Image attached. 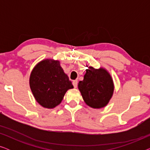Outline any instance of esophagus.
Segmentation results:
<instances>
[{"mask_svg":"<svg viewBox=\"0 0 150 150\" xmlns=\"http://www.w3.org/2000/svg\"><path fill=\"white\" fill-rule=\"evenodd\" d=\"M72 84L74 85V88H76L77 86H78V81L77 80H75V81H74L72 82Z\"/></svg>","mask_w":150,"mask_h":150,"instance_id":"esophagus-1","label":"esophagus"}]
</instances>
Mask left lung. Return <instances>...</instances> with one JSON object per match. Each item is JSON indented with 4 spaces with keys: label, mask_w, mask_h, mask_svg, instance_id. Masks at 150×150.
<instances>
[{
    "label": "left lung",
    "mask_w": 150,
    "mask_h": 150,
    "mask_svg": "<svg viewBox=\"0 0 150 150\" xmlns=\"http://www.w3.org/2000/svg\"><path fill=\"white\" fill-rule=\"evenodd\" d=\"M83 81L79 83V89L85 103L94 108L105 106L113 93V83L104 69L89 67L86 70Z\"/></svg>",
    "instance_id": "left-lung-1"
}]
</instances>
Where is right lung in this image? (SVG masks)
<instances>
[{"instance_id":"right-lung-1","label":"right lung","mask_w":150,"mask_h":150,"mask_svg":"<svg viewBox=\"0 0 150 150\" xmlns=\"http://www.w3.org/2000/svg\"><path fill=\"white\" fill-rule=\"evenodd\" d=\"M30 87L37 102L48 108L59 105L67 90L74 87L59 61L48 59L41 61L33 69Z\"/></svg>"}]
</instances>
